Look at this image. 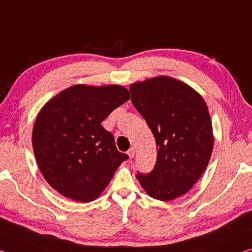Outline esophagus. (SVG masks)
<instances>
[{"label": "esophagus", "mask_w": 252, "mask_h": 252, "mask_svg": "<svg viewBox=\"0 0 252 252\" xmlns=\"http://www.w3.org/2000/svg\"><path fill=\"white\" fill-rule=\"evenodd\" d=\"M134 153H135L134 148H130V149H129V150H127V155H129V157H130V158H133V156H134Z\"/></svg>", "instance_id": "1"}]
</instances>
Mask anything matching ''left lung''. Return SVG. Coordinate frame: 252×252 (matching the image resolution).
Here are the masks:
<instances>
[{
    "instance_id": "obj_1",
    "label": "left lung",
    "mask_w": 252,
    "mask_h": 252,
    "mask_svg": "<svg viewBox=\"0 0 252 252\" xmlns=\"http://www.w3.org/2000/svg\"><path fill=\"white\" fill-rule=\"evenodd\" d=\"M130 93L158 149L154 169L135 176L156 199L182 196L204 173L212 154L214 139L206 103L191 87L167 76L134 83Z\"/></svg>"
}]
</instances>
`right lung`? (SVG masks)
I'll return each mask as SVG.
<instances>
[{"instance_id":"1","label":"right lung","mask_w":252,"mask_h":252,"mask_svg":"<svg viewBox=\"0 0 252 252\" xmlns=\"http://www.w3.org/2000/svg\"><path fill=\"white\" fill-rule=\"evenodd\" d=\"M129 98V91L120 85H74L39 112L33 153L43 177L63 196L82 203L96 198L129 158L101 125Z\"/></svg>"}]
</instances>
